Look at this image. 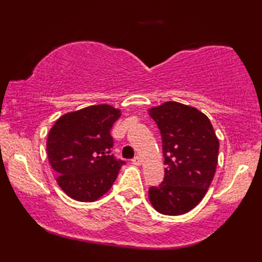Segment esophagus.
Listing matches in <instances>:
<instances>
[{
    "label": "esophagus",
    "instance_id": "esophagus-1",
    "mask_svg": "<svg viewBox=\"0 0 262 262\" xmlns=\"http://www.w3.org/2000/svg\"><path fill=\"white\" fill-rule=\"evenodd\" d=\"M132 163H134L135 166H139V164L142 163V159L139 156H136L135 159H132Z\"/></svg>",
    "mask_w": 262,
    "mask_h": 262
}]
</instances>
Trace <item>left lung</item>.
Returning <instances> with one entry per match:
<instances>
[{
    "instance_id": "left-lung-1",
    "label": "left lung",
    "mask_w": 262,
    "mask_h": 262,
    "mask_svg": "<svg viewBox=\"0 0 262 262\" xmlns=\"http://www.w3.org/2000/svg\"><path fill=\"white\" fill-rule=\"evenodd\" d=\"M162 137L164 179L149 188L157 212L184 214L198 205L213 180L220 142L212 124L194 107L168 101L149 110Z\"/></svg>"
}]
</instances>
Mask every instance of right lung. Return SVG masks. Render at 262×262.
I'll list each match as a JSON object with an SVG mask.
<instances>
[{
    "label": "right lung",
    "instance_id": "obj_1",
    "mask_svg": "<svg viewBox=\"0 0 262 262\" xmlns=\"http://www.w3.org/2000/svg\"><path fill=\"white\" fill-rule=\"evenodd\" d=\"M120 111L106 105L89 106L64 114L49 132V162L59 187L77 202L92 203L110 191L125 161L111 148V128Z\"/></svg>",
    "mask_w": 262,
    "mask_h": 262
}]
</instances>
